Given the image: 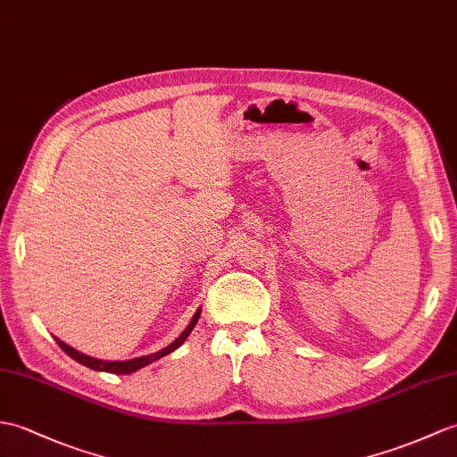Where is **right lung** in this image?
Here are the masks:
<instances>
[{
    "instance_id": "right-lung-1",
    "label": "right lung",
    "mask_w": 457,
    "mask_h": 457,
    "mask_svg": "<svg viewBox=\"0 0 457 457\" xmlns=\"http://www.w3.org/2000/svg\"><path fill=\"white\" fill-rule=\"evenodd\" d=\"M198 317H200V310H196V313H195V317H193V321L188 323V327L185 328L183 333H180L175 341L169 345V346H165L163 350H159V353H154V354H147V356H140V358H132V360H122V362H111V360H99V358H91V356H87V354H81V353H78L76 348H71L70 345H66V343H62L60 338H56V343H58V346L63 350V353H66L68 356H71L73 360H78L79 364H83V366H87V368H91V370H97V372H109V374H132V372H136V370H140V368H144V366H147V364H152V362H155V360H159V358H163V356H167V354H171L173 350H177L180 345H183L185 341H187V337L190 335V331H193L195 328V325H196V321H198Z\"/></svg>"
}]
</instances>
